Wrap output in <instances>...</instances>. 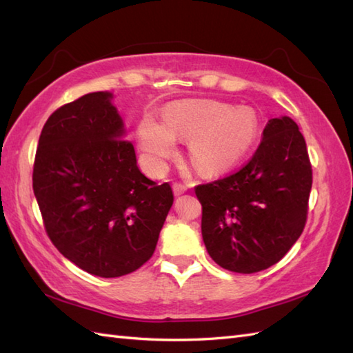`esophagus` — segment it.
<instances>
[{
  "label": "esophagus",
  "mask_w": 353,
  "mask_h": 353,
  "mask_svg": "<svg viewBox=\"0 0 353 353\" xmlns=\"http://www.w3.org/2000/svg\"><path fill=\"white\" fill-rule=\"evenodd\" d=\"M186 191H188V186H186V185H183L181 182L172 183V192H174L176 196H181V194H183Z\"/></svg>",
  "instance_id": "1"
}]
</instances>
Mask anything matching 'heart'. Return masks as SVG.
Here are the masks:
<instances>
[{"mask_svg": "<svg viewBox=\"0 0 353 353\" xmlns=\"http://www.w3.org/2000/svg\"><path fill=\"white\" fill-rule=\"evenodd\" d=\"M258 121L253 110L230 108L214 100H179L163 109V123L152 115L138 124V142L148 165L162 170L174 154L176 139H190V156L206 174L232 167L249 152L256 138Z\"/></svg>", "mask_w": 353, "mask_h": 353, "instance_id": "heart-1", "label": "heart"}]
</instances>
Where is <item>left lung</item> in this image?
<instances>
[{"label":"left lung","mask_w":353,"mask_h":353,"mask_svg":"<svg viewBox=\"0 0 353 353\" xmlns=\"http://www.w3.org/2000/svg\"><path fill=\"white\" fill-rule=\"evenodd\" d=\"M311 186L312 167L297 124L288 117L270 119L249 162L196 186L208 253L235 273L274 265L305 229Z\"/></svg>","instance_id":"1"}]
</instances>
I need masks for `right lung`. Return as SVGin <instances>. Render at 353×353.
Wrapping results in <instances>:
<instances>
[{"label":"right lung","mask_w":353,"mask_h":353,"mask_svg":"<svg viewBox=\"0 0 353 353\" xmlns=\"http://www.w3.org/2000/svg\"><path fill=\"white\" fill-rule=\"evenodd\" d=\"M112 94L91 92L52 112L33 165V191L51 243L77 267L119 277L153 256L172 205L170 183L139 171Z\"/></svg>","instance_id":"right-lung-1"}]
</instances>
